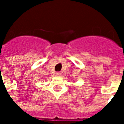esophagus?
I'll use <instances>...</instances> for the list:
<instances>
[{
    "label": "esophagus",
    "mask_w": 124,
    "mask_h": 124,
    "mask_svg": "<svg viewBox=\"0 0 124 124\" xmlns=\"http://www.w3.org/2000/svg\"><path fill=\"white\" fill-rule=\"evenodd\" d=\"M58 76H61V73L60 72H56V74Z\"/></svg>",
    "instance_id": "obj_1"
}]
</instances>
